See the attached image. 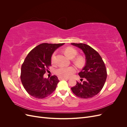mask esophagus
<instances>
[{"instance_id": "obj_1", "label": "esophagus", "mask_w": 127, "mask_h": 127, "mask_svg": "<svg viewBox=\"0 0 127 127\" xmlns=\"http://www.w3.org/2000/svg\"><path fill=\"white\" fill-rule=\"evenodd\" d=\"M59 80H68L69 78H59Z\"/></svg>"}]
</instances>
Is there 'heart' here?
<instances>
[{"instance_id": "1", "label": "heart", "mask_w": 127, "mask_h": 127, "mask_svg": "<svg viewBox=\"0 0 127 127\" xmlns=\"http://www.w3.org/2000/svg\"><path fill=\"white\" fill-rule=\"evenodd\" d=\"M64 53L70 59H73L77 55L78 52L75 49L72 47H67L64 49ZM56 57L57 52H53L52 55L51 61L53 64H56ZM74 63L77 65L78 66H82L85 63V60L84 58L79 56L76 57L74 60ZM76 71V69L74 66L70 67H60L56 70V74L60 78H69L71 77L73 74H75Z\"/></svg>"}]
</instances>
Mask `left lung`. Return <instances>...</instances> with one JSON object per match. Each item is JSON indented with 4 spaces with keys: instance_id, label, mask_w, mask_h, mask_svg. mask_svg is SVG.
<instances>
[{
    "instance_id": "1",
    "label": "left lung",
    "mask_w": 127,
    "mask_h": 127,
    "mask_svg": "<svg viewBox=\"0 0 127 127\" xmlns=\"http://www.w3.org/2000/svg\"><path fill=\"white\" fill-rule=\"evenodd\" d=\"M81 49L86 56V64L78 75L85 80L82 83L77 82L76 85L71 88L77 96L89 98L96 95L102 90L107 77L104 63L99 53L90 46L84 43H71Z\"/></svg>"
}]
</instances>
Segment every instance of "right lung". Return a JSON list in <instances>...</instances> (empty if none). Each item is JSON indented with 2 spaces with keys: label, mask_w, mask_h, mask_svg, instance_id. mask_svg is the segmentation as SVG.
I'll use <instances>...</instances> for the list:
<instances>
[{
  "label": "right lung",
  "mask_w": 127,
  "mask_h": 127,
  "mask_svg": "<svg viewBox=\"0 0 127 127\" xmlns=\"http://www.w3.org/2000/svg\"><path fill=\"white\" fill-rule=\"evenodd\" d=\"M64 43H42L31 51L21 67V79L25 90L32 96L39 99L51 95L59 80L55 76L50 79L43 75L51 66V58L56 50Z\"/></svg>",
  "instance_id": "obj_1"
}]
</instances>
